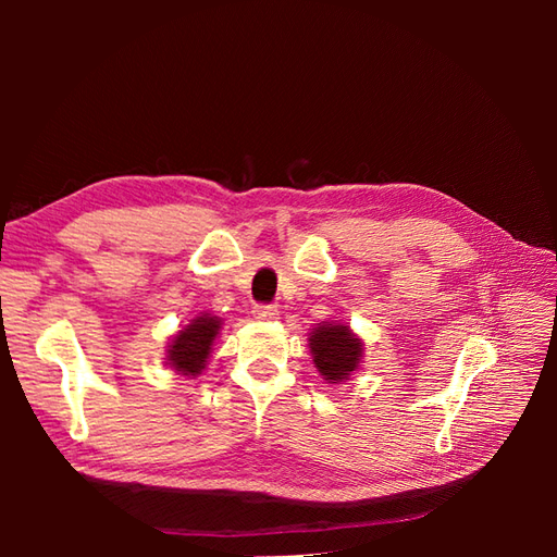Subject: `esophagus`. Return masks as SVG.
Instances as JSON below:
<instances>
[{"mask_svg": "<svg viewBox=\"0 0 557 557\" xmlns=\"http://www.w3.org/2000/svg\"><path fill=\"white\" fill-rule=\"evenodd\" d=\"M253 315L258 318V321H277V315H280V311H277V306H253Z\"/></svg>", "mask_w": 557, "mask_h": 557, "instance_id": "obj_1", "label": "esophagus"}]
</instances>
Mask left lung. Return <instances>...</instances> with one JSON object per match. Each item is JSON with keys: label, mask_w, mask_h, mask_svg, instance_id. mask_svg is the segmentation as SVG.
I'll return each mask as SVG.
<instances>
[{"label": "left lung", "mask_w": 557, "mask_h": 557, "mask_svg": "<svg viewBox=\"0 0 557 557\" xmlns=\"http://www.w3.org/2000/svg\"><path fill=\"white\" fill-rule=\"evenodd\" d=\"M309 349L318 373L330 385L345 383L363 359V339L347 323H318L309 333Z\"/></svg>", "instance_id": "obj_1"}]
</instances>
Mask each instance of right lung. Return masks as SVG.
I'll return each instance as SVG.
<instances>
[{
	"instance_id": "add662e5",
	"label": "right lung",
	"mask_w": 557,
	"mask_h": 557,
	"mask_svg": "<svg viewBox=\"0 0 557 557\" xmlns=\"http://www.w3.org/2000/svg\"><path fill=\"white\" fill-rule=\"evenodd\" d=\"M222 325V318L212 313H198L180 333L170 337L168 349H164V363L180 375H200L206 371L212 345H215Z\"/></svg>"
}]
</instances>
